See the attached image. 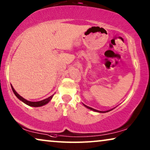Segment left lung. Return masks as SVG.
<instances>
[{
	"label": "left lung",
	"mask_w": 150,
	"mask_h": 150,
	"mask_svg": "<svg viewBox=\"0 0 150 150\" xmlns=\"http://www.w3.org/2000/svg\"><path fill=\"white\" fill-rule=\"evenodd\" d=\"M83 105L85 106L86 108H87L88 109H90V110H93V111H95V112H101V113H104V112H108V111H110V110H112V109H111V110H106V111H101V110H96V109H94V108H91V107H89V106H87V105H85V104H83Z\"/></svg>",
	"instance_id": "left-lung-1"
}]
</instances>
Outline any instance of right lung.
<instances>
[{
  "mask_svg": "<svg viewBox=\"0 0 150 150\" xmlns=\"http://www.w3.org/2000/svg\"><path fill=\"white\" fill-rule=\"evenodd\" d=\"M11 86V89L12 90H13V92L14 93V94H15L16 97H17L18 99H19L20 100H21V101L22 102H24V104H27V105L30 106H33V107H40V106H42L44 105H46V104H48L49 102L51 100H52V98L53 97V96H54V94L53 95H52L51 96H50V97L46 98V99H44L43 100H41V101H38V102H30V101H28V100L24 99V98H22L21 96H20L19 94H18L17 92L16 91V90L14 89V88L13 87V86Z\"/></svg>",
  "mask_w": 150,
  "mask_h": 150,
  "instance_id": "right-lung-1",
  "label": "right lung"
}]
</instances>
